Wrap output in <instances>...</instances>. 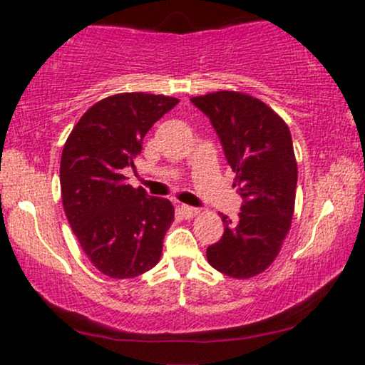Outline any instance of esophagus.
I'll return each mask as SVG.
<instances>
[{"instance_id":"obj_1","label":"esophagus","mask_w":365,"mask_h":365,"mask_svg":"<svg viewBox=\"0 0 365 365\" xmlns=\"http://www.w3.org/2000/svg\"><path fill=\"white\" fill-rule=\"evenodd\" d=\"M181 212H182V215L186 217V218H191V217L198 215L200 210L195 208V207H187V205H181Z\"/></svg>"}]
</instances>
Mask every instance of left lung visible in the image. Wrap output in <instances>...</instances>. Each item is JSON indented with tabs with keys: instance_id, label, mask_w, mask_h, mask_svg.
I'll use <instances>...</instances> for the list:
<instances>
[{
	"instance_id": "obj_1",
	"label": "left lung",
	"mask_w": 365,
	"mask_h": 365,
	"mask_svg": "<svg viewBox=\"0 0 365 365\" xmlns=\"http://www.w3.org/2000/svg\"><path fill=\"white\" fill-rule=\"evenodd\" d=\"M191 102L215 128L242 198L235 224L222 217L224 235L208 246V263L232 278L256 277L277 258L292 224L297 162L290 130L264 102L241 92Z\"/></svg>"
}]
</instances>
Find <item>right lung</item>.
Returning <instances> with one entry per match:
<instances>
[{"label": "right lung", "instance_id": "obj_1", "mask_svg": "<svg viewBox=\"0 0 365 365\" xmlns=\"http://www.w3.org/2000/svg\"><path fill=\"white\" fill-rule=\"evenodd\" d=\"M178 102L143 92L106 97L81 115L64 143V213L93 267L110 278L138 277L162 256L173 203L133 187L124 169L135 167L145 135Z\"/></svg>", "mask_w": 365, "mask_h": 365}]
</instances>
